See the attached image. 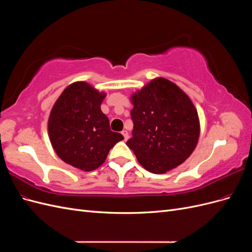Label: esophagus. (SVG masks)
<instances>
[{
	"mask_svg": "<svg viewBox=\"0 0 252 252\" xmlns=\"http://www.w3.org/2000/svg\"><path fill=\"white\" fill-rule=\"evenodd\" d=\"M122 134H123V136H124V141H127L128 138H129L128 132L126 130H123V131H122Z\"/></svg>",
	"mask_w": 252,
	"mask_h": 252,
	"instance_id": "obj_1",
	"label": "esophagus"
}]
</instances>
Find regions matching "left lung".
<instances>
[{"label":"left lung","instance_id":"left-lung-1","mask_svg":"<svg viewBox=\"0 0 252 252\" xmlns=\"http://www.w3.org/2000/svg\"><path fill=\"white\" fill-rule=\"evenodd\" d=\"M132 138L127 146L145 169L162 174L191 156L200 119L190 97L165 78H156L130 96Z\"/></svg>","mask_w":252,"mask_h":252}]
</instances>
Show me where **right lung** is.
I'll use <instances>...</instances> for the list:
<instances>
[{"label": "right lung", "instance_id": "right-lung-1", "mask_svg": "<svg viewBox=\"0 0 252 252\" xmlns=\"http://www.w3.org/2000/svg\"><path fill=\"white\" fill-rule=\"evenodd\" d=\"M106 96L84 81L68 85L58 97L48 119V135L53 150L68 165L93 171L104 162L109 150L124 140L110 130L101 110Z\"/></svg>", "mask_w": 252, "mask_h": 252}]
</instances>
